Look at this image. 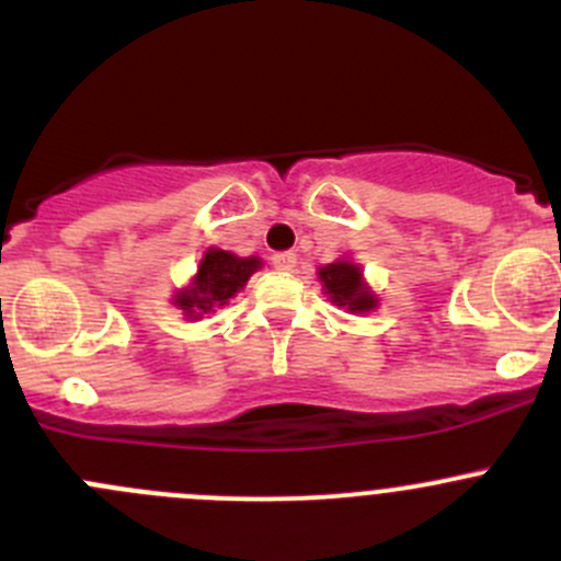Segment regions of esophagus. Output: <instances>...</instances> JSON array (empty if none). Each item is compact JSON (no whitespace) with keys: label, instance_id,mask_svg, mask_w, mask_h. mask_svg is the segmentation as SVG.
Here are the masks:
<instances>
[{"label":"esophagus","instance_id":"esophagus-1","mask_svg":"<svg viewBox=\"0 0 561 561\" xmlns=\"http://www.w3.org/2000/svg\"><path fill=\"white\" fill-rule=\"evenodd\" d=\"M296 260V252H276L274 257H271V263H274L276 271H293Z\"/></svg>","mask_w":561,"mask_h":561}]
</instances>
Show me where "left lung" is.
Wrapping results in <instances>:
<instances>
[{"label": "left lung", "mask_w": 561, "mask_h": 561, "mask_svg": "<svg viewBox=\"0 0 561 561\" xmlns=\"http://www.w3.org/2000/svg\"><path fill=\"white\" fill-rule=\"evenodd\" d=\"M320 282L328 290V296H331V301L336 307H347L353 314L371 312L377 307V298L364 285V274L350 260H339V263L320 268Z\"/></svg>", "instance_id": "obj_1"}]
</instances>
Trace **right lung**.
I'll use <instances>...</instances> for the list:
<instances>
[{
  "label": "right lung",
  "instance_id": "right-lung-1",
  "mask_svg": "<svg viewBox=\"0 0 561 561\" xmlns=\"http://www.w3.org/2000/svg\"><path fill=\"white\" fill-rule=\"evenodd\" d=\"M257 268V257H236L225 249H208L203 254L201 265H197V276L192 287L181 290L173 298V304L184 309L186 317L197 320L203 312H211L214 307H225Z\"/></svg>",
  "mask_w": 561,
  "mask_h": 561
}]
</instances>
